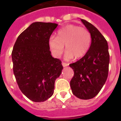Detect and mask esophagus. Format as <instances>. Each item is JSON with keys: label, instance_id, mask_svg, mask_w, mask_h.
I'll list each match as a JSON object with an SVG mask.
<instances>
[{"label": "esophagus", "instance_id": "34e87169", "mask_svg": "<svg viewBox=\"0 0 121 121\" xmlns=\"http://www.w3.org/2000/svg\"><path fill=\"white\" fill-rule=\"evenodd\" d=\"M62 65L63 67H65V66H67L68 65V63H65V62H63L62 63Z\"/></svg>", "mask_w": 121, "mask_h": 121}]
</instances>
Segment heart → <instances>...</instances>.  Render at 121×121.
Listing matches in <instances>:
<instances>
[{
	"label": "heart",
	"mask_w": 121,
	"mask_h": 121,
	"mask_svg": "<svg viewBox=\"0 0 121 121\" xmlns=\"http://www.w3.org/2000/svg\"><path fill=\"white\" fill-rule=\"evenodd\" d=\"M92 41L91 34L86 29L78 26L70 24L57 32V37L49 38V46L52 53L59 57L64 50L65 45V59H78L86 55Z\"/></svg>",
	"instance_id": "obj_1"
}]
</instances>
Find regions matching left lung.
<instances>
[{"instance_id": "8db88e82", "label": "left lung", "mask_w": 121, "mask_h": 121, "mask_svg": "<svg viewBox=\"0 0 121 121\" xmlns=\"http://www.w3.org/2000/svg\"><path fill=\"white\" fill-rule=\"evenodd\" d=\"M81 21L91 34L92 42L86 55L70 64L74 72L70 86L74 95L87 100L95 97L105 84L110 58L107 42L103 35L92 24Z\"/></svg>"}]
</instances>
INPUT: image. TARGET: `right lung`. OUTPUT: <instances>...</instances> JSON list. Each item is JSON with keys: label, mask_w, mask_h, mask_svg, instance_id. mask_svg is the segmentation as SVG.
<instances>
[{"label": "right lung", "mask_w": 121, "mask_h": 121, "mask_svg": "<svg viewBox=\"0 0 121 121\" xmlns=\"http://www.w3.org/2000/svg\"><path fill=\"white\" fill-rule=\"evenodd\" d=\"M58 24L36 22L18 36L12 52L13 71L19 88L29 99L44 102L53 95L55 82L62 71L54 58L49 39Z\"/></svg>", "instance_id": "add662e5"}]
</instances>
